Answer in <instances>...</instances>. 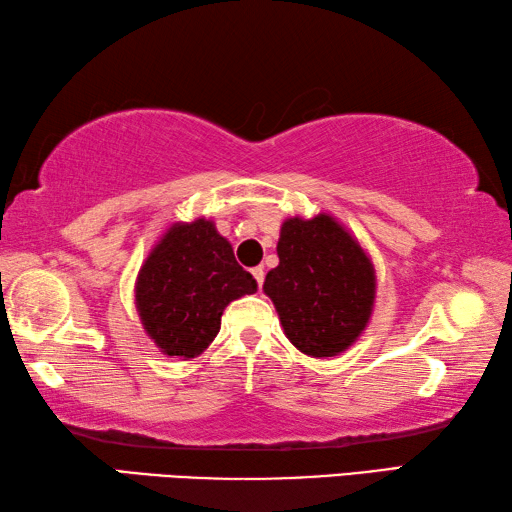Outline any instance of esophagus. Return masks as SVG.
I'll list each match as a JSON object with an SVG mask.
<instances>
[{
  "mask_svg": "<svg viewBox=\"0 0 512 512\" xmlns=\"http://www.w3.org/2000/svg\"><path fill=\"white\" fill-rule=\"evenodd\" d=\"M250 273H253V277H255V280H257V284H259V286L264 284V275H266V273H264V268H262V266H255L253 271H250Z\"/></svg>",
  "mask_w": 512,
  "mask_h": 512,
  "instance_id": "esophagus-1",
  "label": "esophagus"
}]
</instances>
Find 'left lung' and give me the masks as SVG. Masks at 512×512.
Returning <instances> with one entry per match:
<instances>
[{
    "label": "left lung",
    "instance_id": "obj_1",
    "mask_svg": "<svg viewBox=\"0 0 512 512\" xmlns=\"http://www.w3.org/2000/svg\"><path fill=\"white\" fill-rule=\"evenodd\" d=\"M264 293L286 338L306 356L347 351L374 311L376 271L365 250L331 215L286 219Z\"/></svg>",
    "mask_w": 512,
    "mask_h": 512
}]
</instances>
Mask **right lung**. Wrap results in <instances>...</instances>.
<instances>
[{
  "mask_svg": "<svg viewBox=\"0 0 512 512\" xmlns=\"http://www.w3.org/2000/svg\"><path fill=\"white\" fill-rule=\"evenodd\" d=\"M257 291L210 219L172 224L136 277L143 329L165 356L197 358L221 329V315L241 295Z\"/></svg>",
  "mask_w": 512,
  "mask_h": 512,
  "instance_id": "add662e5",
  "label": "right lung"
}]
</instances>
